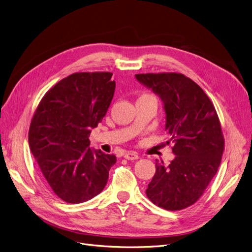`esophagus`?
Segmentation results:
<instances>
[{
  "label": "esophagus",
  "mask_w": 252,
  "mask_h": 252,
  "mask_svg": "<svg viewBox=\"0 0 252 252\" xmlns=\"http://www.w3.org/2000/svg\"><path fill=\"white\" fill-rule=\"evenodd\" d=\"M125 158H126V159H137L138 158H139V156H138V153L137 152H135V151H126V153H125Z\"/></svg>",
  "instance_id": "34e87169"
}]
</instances>
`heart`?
I'll return each mask as SVG.
<instances>
[{
	"instance_id": "obj_1",
	"label": "heart",
	"mask_w": 252,
	"mask_h": 252,
	"mask_svg": "<svg viewBox=\"0 0 252 252\" xmlns=\"http://www.w3.org/2000/svg\"><path fill=\"white\" fill-rule=\"evenodd\" d=\"M140 97H148V99H153V100H156V97L153 96L152 94H142ZM140 97H139V99H140Z\"/></svg>"
}]
</instances>
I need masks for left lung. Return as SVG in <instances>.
Instances as JSON below:
<instances>
[{"label": "left lung", "instance_id": "left-lung-1", "mask_svg": "<svg viewBox=\"0 0 252 252\" xmlns=\"http://www.w3.org/2000/svg\"><path fill=\"white\" fill-rule=\"evenodd\" d=\"M136 78L163 102L166 130L175 158L156 163L147 198L166 210L193 205L220 165L224 150L221 125L214 105L201 87L181 73L137 74Z\"/></svg>", "mask_w": 252, "mask_h": 252}]
</instances>
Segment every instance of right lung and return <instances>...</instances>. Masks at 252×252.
I'll return each mask as SVG.
<instances>
[{"instance_id": "obj_1", "label": "right lung", "mask_w": 252, "mask_h": 252, "mask_svg": "<svg viewBox=\"0 0 252 252\" xmlns=\"http://www.w3.org/2000/svg\"><path fill=\"white\" fill-rule=\"evenodd\" d=\"M110 72H79L62 79L44 94L32 115L29 143L43 179L59 198L78 204L93 199L107 184L116 162L89 146L115 91Z\"/></svg>"}]
</instances>
